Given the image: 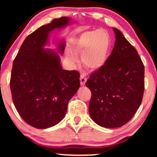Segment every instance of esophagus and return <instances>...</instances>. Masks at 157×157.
<instances>
[{"mask_svg":"<svg viewBox=\"0 0 157 157\" xmlns=\"http://www.w3.org/2000/svg\"><path fill=\"white\" fill-rule=\"evenodd\" d=\"M86 81V78L84 76V75L81 74L80 76V83L81 86H84Z\"/></svg>","mask_w":157,"mask_h":157,"instance_id":"obj_1","label":"esophagus"}]
</instances>
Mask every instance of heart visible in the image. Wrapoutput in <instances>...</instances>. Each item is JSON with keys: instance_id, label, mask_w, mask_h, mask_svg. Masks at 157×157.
Segmentation results:
<instances>
[{"instance_id": "1", "label": "heart", "mask_w": 157, "mask_h": 157, "mask_svg": "<svg viewBox=\"0 0 157 157\" xmlns=\"http://www.w3.org/2000/svg\"><path fill=\"white\" fill-rule=\"evenodd\" d=\"M111 45L109 33L103 29L91 30L81 34L73 47L76 55L81 56L83 65L91 70L102 68L108 59ZM66 59L71 63L78 61L71 51L66 53Z\"/></svg>"}]
</instances>
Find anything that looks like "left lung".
<instances>
[{
    "mask_svg": "<svg viewBox=\"0 0 157 157\" xmlns=\"http://www.w3.org/2000/svg\"><path fill=\"white\" fill-rule=\"evenodd\" d=\"M114 46L102 68L90 75L86 86L91 91L89 113L102 127L124 126L134 117L144 91V66L138 52L113 28Z\"/></svg>",
    "mask_w": 157,
    "mask_h": 157,
    "instance_id": "1",
    "label": "left lung"
}]
</instances>
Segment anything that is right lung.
<instances>
[{
	"instance_id": "right-lung-1",
	"label": "right lung",
	"mask_w": 157,
	"mask_h": 157,
	"mask_svg": "<svg viewBox=\"0 0 157 157\" xmlns=\"http://www.w3.org/2000/svg\"><path fill=\"white\" fill-rule=\"evenodd\" d=\"M56 18L27 36L15 58L10 76L12 99L21 117L37 128L55 126L63 119L68 104L80 87L77 71L62 69L59 56L44 49L48 34L69 23ZM65 44L59 45L63 53Z\"/></svg>"
}]
</instances>
